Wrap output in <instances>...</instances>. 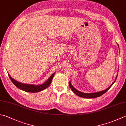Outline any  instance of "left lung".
I'll list each match as a JSON object with an SVG mask.
<instances>
[{"instance_id":"8db88e82","label":"left lung","mask_w":126,"mask_h":126,"mask_svg":"<svg viewBox=\"0 0 126 126\" xmlns=\"http://www.w3.org/2000/svg\"><path fill=\"white\" fill-rule=\"evenodd\" d=\"M117 45L119 47V45H118V44H117ZM117 76H116V79H115V80L112 83V84L109 87L107 88V89L103 90V91H99V92H94V93H88L81 92H80V91H78V90H76L75 87H73V85H71L70 81H69V86H70V87L71 88V90L73 91V92L75 94H76V95H78V96H79V97H83V98H97V97H100V95H103V94H104V93L106 92H107V91H108V90L110 89V88L111 87L112 85L114 84V83H115V82L116 81V79H117Z\"/></svg>"}]
</instances>
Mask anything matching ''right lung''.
<instances>
[{
  "label": "right lung",
  "mask_w": 126,
  "mask_h": 126,
  "mask_svg": "<svg viewBox=\"0 0 126 126\" xmlns=\"http://www.w3.org/2000/svg\"><path fill=\"white\" fill-rule=\"evenodd\" d=\"M55 72L53 73L50 76V78L46 80V81H45V82L43 83V84L38 85L33 84H26V83L19 82L18 81L14 79L13 78H12V77L9 74H8V75L12 83H13L17 88H19V89H20L22 91H26V92L35 93L40 92V91L45 90L47 87H48L51 84L52 80V79L53 78V76L55 75Z\"/></svg>",
  "instance_id": "add662e5"
}]
</instances>
